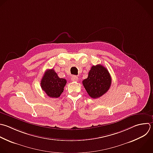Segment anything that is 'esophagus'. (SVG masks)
<instances>
[{
    "instance_id": "1",
    "label": "esophagus",
    "mask_w": 153,
    "mask_h": 153,
    "mask_svg": "<svg viewBox=\"0 0 153 153\" xmlns=\"http://www.w3.org/2000/svg\"><path fill=\"white\" fill-rule=\"evenodd\" d=\"M71 80L72 81H77L78 80V76H76L75 75H74L71 77Z\"/></svg>"
}]
</instances>
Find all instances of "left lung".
Here are the masks:
<instances>
[{
	"label": "left lung",
	"mask_w": 153,
	"mask_h": 153,
	"mask_svg": "<svg viewBox=\"0 0 153 153\" xmlns=\"http://www.w3.org/2000/svg\"><path fill=\"white\" fill-rule=\"evenodd\" d=\"M111 80L108 69L101 65H97L91 67L87 78L82 81V84L88 95L96 99L108 91Z\"/></svg>",
	"instance_id": "left-lung-1"
}]
</instances>
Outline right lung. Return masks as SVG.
<instances>
[{
    "label": "right lung",
    "instance_id": "1",
    "mask_svg": "<svg viewBox=\"0 0 153 153\" xmlns=\"http://www.w3.org/2000/svg\"><path fill=\"white\" fill-rule=\"evenodd\" d=\"M66 80L60 78L53 69H48L44 74L41 81L42 89L50 97L57 98L63 92Z\"/></svg>",
    "mask_w": 153,
    "mask_h": 153
}]
</instances>
